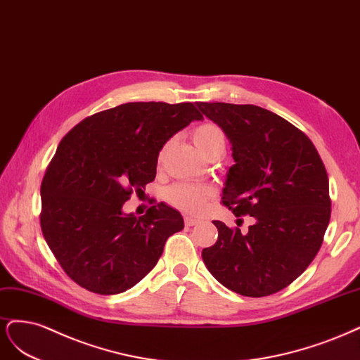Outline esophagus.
Returning <instances> with one entry per match:
<instances>
[{
	"instance_id": "34e87169",
	"label": "esophagus",
	"mask_w": 360,
	"mask_h": 360,
	"mask_svg": "<svg viewBox=\"0 0 360 360\" xmlns=\"http://www.w3.org/2000/svg\"><path fill=\"white\" fill-rule=\"evenodd\" d=\"M184 223H185V226H187V227H191V226H195L197 223H199V219L193 218V217H185L184 218Z\"/></svg>"
}]
</instances>
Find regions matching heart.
Segmentation results:
<instances>
[{"label": "heart", "instance_id": "heart-1", "mask_svg": "<svg viewBox=\"0 0 360 360\" xmlns=\"http://www.w3.org/2000/svg\"><path fill=\"white\" fill-rule=\"evenodd\" d=\"M193 142L197 149L206 157L210 155L212 150L218 148H224V134L218 125L212 122H203L197 125L193 130ZM167 149V145L161 148L158 160L163 158ZM214 195V190L210 185L205 184H191V182H179L172 185L166 190V199L170 205H173L178 210L187 212V214H197L200 212L206 202Z\"/></svg>", "mask_w": 360, "mask_h": 360}]
</instances>
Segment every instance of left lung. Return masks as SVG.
I'll return each instance as SVG.
<instances>
[{
  "label": "left lung",
  "instance_id": "left-lung-1",
  "mask_svg": "<svg viewBox=\"0 0 360 360\" xmlns=\"http://www.w3.org/2000/svg\"><path fill=\"white\" fill-rule=\"evenodd\" d=\"M224 131L235 165L223 205L250 215L247 233L214 221L218 239L202 259L217 281L235 293L262 297L302 274L321 247L330 219L329 179L309 139L295 125L254 104L197 103Z\"/></svg>",
  "mask_w": 360,
  "mask_h": 360
}]
</instances>
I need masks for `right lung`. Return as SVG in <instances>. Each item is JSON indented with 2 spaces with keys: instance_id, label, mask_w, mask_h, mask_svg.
Listing matches in <instances>:
<instances>
[{
  "instance_id": "1",
  "label": "right lung",
  "mask_w": 360,
  "mask_h": 360,
  "mask_svg": "<svg viewBox=\"0 0 360 360\" xmlns=\"http://www.w3.org/2000/svg\"><path fill=\"white\" fill-rule=\"evenodd\" d=\"M193 103L139 101L98 112L68 131L41 182L43 236L72 280L118 295L153 271L182 215L160 203L125 214L133 191L155 179L161 148L193 121Z\"/></svg>"
}]
</instances>
